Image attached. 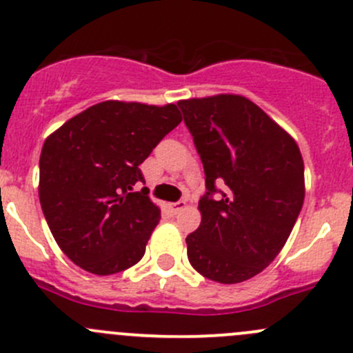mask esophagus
Returning a JSON list of instances; mask_svg holds the SVG:
<instances>
[{
	"instance_id": "34e87169",
	"label": "esophagus",
	"mask_w": 353,
	"mask_h": 353,
	"mask_svg": "<svg viewBox=\"0 0 353 353\" xmlns=\"http://www.w3.org/2000/svg\"><path fill=\"white\" fill-rule=\"evenodd\" d=\"M184 207H186V201H184V200L174 201V203H169V208L174 212V214H177V212H181Z\"/></svg>"
}]
</instances>
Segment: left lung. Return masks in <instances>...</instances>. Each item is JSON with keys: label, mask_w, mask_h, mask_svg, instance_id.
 Here are the masks:
<instances>
[{"label": "left lung", "mask_w": 353, "mask_h": 353, "mask_svg": "<svg viewBox=\"0 0 353 353\" xmlns=\"http://www.w3.org/2000/svg\"><path fill=\"white\" fill-rule=\"evenodd\" d=\"M205 170L201 224L188 259L203 278L234 285L253 278L285 246L305 198L295 139L239 94L177 101Z\"/></svg>", "instance_id": "obj_1"}]
</instances>
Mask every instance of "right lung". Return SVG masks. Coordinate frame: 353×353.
I'll return each mask as SVG.
<instances>
[{
  "label": "right lung",
  "mask_w": 353,
  "mask_h": 353,
  "mask_svg": "<svg viewBox=\"0 0 353 353\" xmlns=\"http://www.w3.org/2000/svg\"><path fill=\"white\" fill-rule=\"evenodd\" d=\"M183 121L165 107L103 101L48 136L39 159V201L61 252L84 271L110 276L143 259L160 208L141 165Z\"/></svg>",
  "instance_id": "add662e5"
}]
</instances>
